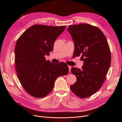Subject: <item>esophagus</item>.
Here are the masks:
<instances>
[{
    "label": "esophagus",
    "instance_id": "1",
    "mask_svg": "<svg viewBox=\"0 0 122 122\" xmlns=\"http://www.w3.org/2000/svg\"><path fill=\"white\" fill-rule=\"evenodd\" d=\"M68 67H69V72H71V68L72 67L71 66H68Z\"/></svg>",
    "mask_w": 122,
    "mask_h": 122
}]
</instances>
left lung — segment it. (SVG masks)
Masks as SVG:
<instances>
[{
    "label": "left lung",
    "instance_id": "1",
    "mask_svg": "<svg viewBox=\"0 0 122 122\" xmlns=\"http://www.w3.org/2000/svg\"><path fill=\"white\" fill-rule=\"evenodd\" d=\"M74 41L75 56L81 55L82 69L73 67L76 81L70 86L80 98L90 97L104 82L111 64L110 48L104 34L99 28L86 24L70 25L67 29Z\"/></svg>",
    "mask_w": 122,
    "mask_h": 122
}]
</instances>
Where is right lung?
<instances>
[{
	"label": "right lung",
	"mask_w": 122,
	"mask_h": 122,
	"mask_svg": "<svg viewBox=\"0 0 122 122\" xmlns=\"http://www.w3.org/2000/svg\"><path fill=\"white\" fill-rule=\"evenodd\" d=\"M66 26L32 25L17 40L15 48V62L18 78L29 94L41 98L53 88L58 76L68 74L66 64L46 60L53 49L54 43Z\"/></svg>",
	"instance_id": "add662e5"
}]
</instances>
